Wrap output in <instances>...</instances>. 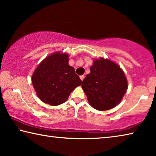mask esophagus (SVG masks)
Returning a JSON list of instances; mask_svg holds the SVG:
<instances>
[{
  "label": "esophagus",
  "instance_id": "obj_1",
  "mask_svg": "<svg viewBox=\"0 0 156 156\" xmlns=\"http://www.w3.org/2000/svg\"><path fill=\"white\" fill-rule=\"evenodd\" d=\"M84 78H85V76H84V75H81L80 76V79H81V81H83L84 80Z\"/></svg>",
  "mask_w": 156,
  "mask_h": 156
}]
</instances>
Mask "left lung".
<instances>
[{"label":"left lung","mask_w":156,"mask_h":156,"mask_svg":"<svg viewBox=\"0 0 156 156\" xmlns=\"http://www.w3.org/2000/svg\"><path fill=\"white\" fill-rule=\"evenodd\" d=\"M89 104L98 111L114 108L121 101L128 88L124 73L109 59L95 60L90 73L81 84Z\"/></svg>","instance_id":"obj_1"}]
</instances>
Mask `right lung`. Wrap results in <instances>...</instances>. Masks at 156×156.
I'll return each instance as SVG.
<instances>
[{"instance_id": "obj_1", "label": "right lung", "mask_w": 156, "mask_h": 156, "mask_svg": "<svg viewBox=\"0 0 156 156\" xmlns=\"http://www.w3.org/2000/svg\"><path fill=\"white\" fill-rule=\"evenodd\" d=\"M68 61L67 54L55 52L43 60L34 70L32 76L33 86L44 103L52 106L64 103L71 92L81 84Z\"/></svg>"}]
</instances>
